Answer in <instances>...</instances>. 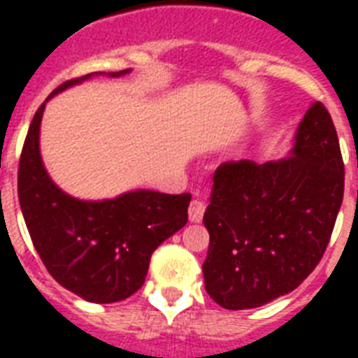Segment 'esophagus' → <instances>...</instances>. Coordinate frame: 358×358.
Segmentation results:
<instances>
[{
  "label": "esophagus",
  "instance_id": "esophagus-1",
  "mask_svg": "<svg viewBox=\"0 0 358 358\" xmlns=\"http://www.w3.org/2000/svg\"><path fill=\"white\" fill-rule=\"evenodd\" d=\"M206 212V204L202 201H191L189 204V221L191 223H201Z\"/></svg>",
  "mask_w": 358,
  "mask_h": 358
}]
</instances>
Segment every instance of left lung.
<instances>
[{"label":"left lung","instance_id":"obj_1","mask_svg":"<svg viewBox=\"0 0 358 358\" xmlns=\"http://www.w3.org/2000/svg\"><path fill=\"white\" fill-rule=\"evenodd\" d=\"M344 199V162L333 119L314 102L288 157L227 162L213 174L204 224V286L229 310L289 294L320 264Z\"/></svg>","mask_w":358,"mask_h":358}]
</instances>
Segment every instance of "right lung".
Listing matches in <instances>:
<instances>
[{"mask_svg":"<svg viewBox=\"0 0 358 358\" xmlns=\"http://www.w3.org/2000/svg\"><path fill=\"white\" fill-rule=\"evenodd\" d=\"M109 72V78L128 74ZM94 74L70 80L53 98ZM42 103L31 120L18 169V199L36 252L55 280L89 303H117L145 282L152 252L187 223L191 195L135 189L80 201L55 185L41 157Z\"/></svg>","mask_w":358,"mask_h":358,"instance_id":"right-lung-1","label":"right lung"}]
</instances>
